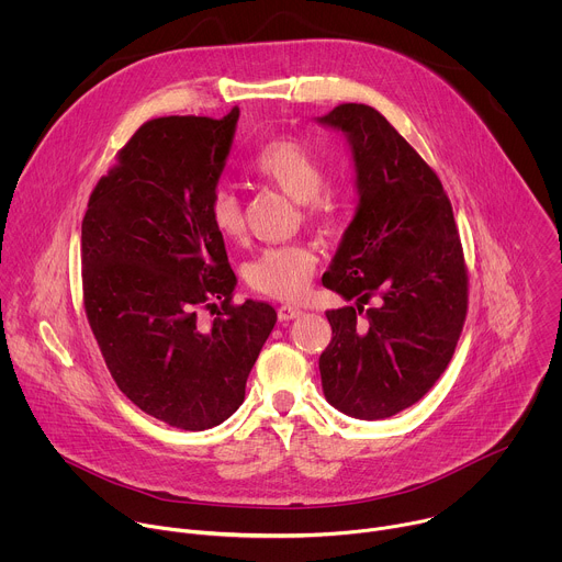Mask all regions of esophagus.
I'll list each match as a JSON object with an SVG mask.
<instances>
[{
	"instance_id": "1",
	"label": "esophagus",
	"mask_w": 562,
	"mask_h": 562,
	"mask_svg": "<svg viewBox=\"0 0 562 562\" xmlns=\"http://www.w3.org/2000/svg\"><path fill=\"white\" fill-rule=\"evenodd\" d=\"M300 315H302V311H300L297 306L282 304V306L278 308V319H280V323H289V319H295V317H300Z\"/></svg>"
}]
</instances>
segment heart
I'll list each match as a JSON object with an SVG mask.
<instances>
[{
	"mask_svg": "<svg viewBox=\"0 0 562 562\" xmlns=\"http://www.w3.org/2000/svg\"><path fill=\"white\" fill-rule=\"evenodd\" d=\"M251 171L291 200L300 202L306 217L325 222L334 215V198L323 191L325 167L297 139L278 137L265 144L251 159ZM209 222L224 239H237L245 233V213L228 189H217L209 202ZM317 256L308 245H280L260 251L247 265V282L254 291L278 297H300L315 271Z\"/></svg>",
	"mask_w": 562,
	"mask_h": 562,
	"instance_id": "1",
	"label": "heart"
}]
</instances>
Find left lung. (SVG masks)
I'll use <instances>...</instances> for the list:
<instances>
[{"label":"left lung","instance_id":"left-lung-1","mask_svg":"<svg viewBox=\"0 0 562 562\" xmlns=\"http://www.w3.org/2000/svg\"><path fill=\"white\" fill-rule=\"evenodd\" d=\"M317 122L345 133L358 191L323 276L353 300L327 311L323 391L338 412L382 420L416 405L456 351L467 317L462 245L438 176L375 109L340 104Z\"/></svg>","mask_w":562,"mask_h":562}]
</instances>
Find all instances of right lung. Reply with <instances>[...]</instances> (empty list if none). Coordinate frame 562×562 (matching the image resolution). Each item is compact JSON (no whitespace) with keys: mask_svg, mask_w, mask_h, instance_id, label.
Instances as JSON below:
<instances>
[{"mask_svg":"<svg viewBox=\"0 0 562 562\" xmlns=\"http://www.w3.org/2000/svg\"><path fill=\"white\" fill-rule=\"evenodd\" d=\"M237 117L142 124L82 222L85 308L104 362L133 405L184 431L237 412L278 319L267 302H231L237 280L209 222ZM200 307L218 310L209 328Z\"/></svg>","mask_w":562,"mask_h":562,"instance_id":"right-lung-1","label":"right lung"}]
</instances>
